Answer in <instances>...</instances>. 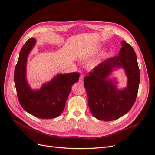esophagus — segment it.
Masks as SVG:
<instances>
[{"label": "esophagus", "instance_id": "34e87169", "mask_svg": "<svg viewBox=\"0 0 155 155\" xmlns=\"http://www.w3.org/2000/svg\"><path fill=\"white\" fill-rule=\"evenodd\" d=\"M84 76L83 75H80V78H79V83L80 84H83V83H84Z\"/></svg>", "mask_w": 155, "mask_h": 155}]
</instances>
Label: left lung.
I'll use <instances>...</instances> for the list:
<instances>
[{"label":"left lung","mask_w":155,"mask_h":155,"mask_svg":"<svg viewBox=\"0 0 155 155\" xmlns=\"http://www.w3.org/2000/svg\"><path fill=\"white\" fill-rule=\"evenodd\" d=\"M118 55L110 58L95 67L84 78V87L91 114L104 121L117 120L128 112L136 101L140 71L137 55L133 47L125 41ZM123 67L128 77V85L118 90L116 82L107 79L114 68Z\"/></svg>","instance_id":"1"}]
</instances>
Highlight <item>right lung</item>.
Here are the masks:
<instances>
[{"instance_id":"right-lung-1","label":"right lung","mask_w":155,"mask_h":155,"mask_svg":"<svg viewBox=\"0 0 155 155\" xmlns=\"http://www.w3.org/2000/svg\"><path fill=\"white\" fill-rule=\"evenodd\" d=\"M35 44V38H29L20 51L14 71L18 99L24 110L35 117L56 118L64 110L71 86L78 81L80 74H59L40 90H31L26 81L25 71L28 55Z\"/></svg>"}]
</instances>
